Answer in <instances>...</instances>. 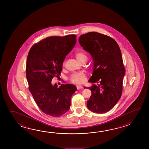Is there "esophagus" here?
Instances as JSON below:
<instances>
[{"instance_id":"34e87169","label":"esophagus","mask_w":149,"mask_h":149,"mask_svg":"<svg viewBox=\"0 0 149 149\" xmlns=\"http://www.w3.org/2000/svg\"><path fill=\"white\" fill-rule=\"evenodd\" d=\"M83 88L82 86L80 85H77V89L78 90V89H80Z\"/></svg>"}]
</instances>
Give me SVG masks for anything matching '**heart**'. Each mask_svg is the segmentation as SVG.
<instances>
[{
    "label": "heart",
    "mask_w": 149,
    "mask_h": 149,
    "mask_svg": "<svg viewBox=\"0 0 149 149\" xmlns=\"http://www.w3.org/2000/svg\"><path fill=\"white\" fill-rule=\"evenodd\" d=\"M76 58L77 60L80 62L81 61L85 59H87V56L85 52L82 51H80L76 53L75 54ZM64 63H63V65ZM70 80L71 82L80 85L82 84L86 81L85 74L83 73H76L72 74L70 78Z\"/></svg>",
    "instance_id": "heart-1"
}]
</instances>
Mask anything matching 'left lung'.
<instances>
[{"instance_id": "1", "label": "left lung", "mask_w": 149, "mask_h": 149, "mask_svg": "<svg viewBox=\"0 0 149 149\" xmlns=\"http://www.w3.org/2000/svg\"><path fill=\"white\" fill-rule=\"evenodd\" d=\"M79 42L94 61L93 75L88 81L98 84L88 87L92 95L87 106L95 113H105L121 96L125 69L120 49L113 38L96 32L81 35Z\"/></svg>"}]
</instances>
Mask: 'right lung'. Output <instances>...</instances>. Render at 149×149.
<instances>
[{
  "label": "right lung",
  "instance_id": "1",
  "mask_svg": "<svg viewBox=\"0 0 149 149\" xmlns=\"http://www.w3.org/2000/svg\"><path fill=\"white\" fill-rule=\"evenodd\" d=\"M76 36H51L33 45L29 52L26 76L29 89L42 112L59 117L70 109L71 98L77 91L72 84H62L58 87L51 84L54 77H58L65 57L76 44Z\"/></svg>",
  "mask_w": 149,
  "mask_h": 149
}]
</instances>
